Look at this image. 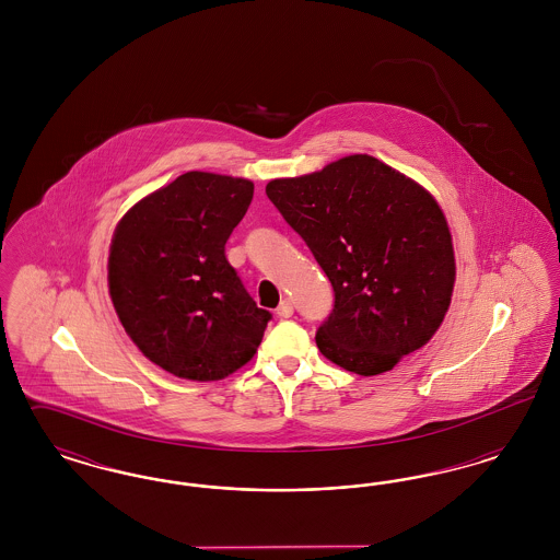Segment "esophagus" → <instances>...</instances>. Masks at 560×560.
<instances>
[{"instance_id":"1","label":"esophagus","mask_w":560,"mask_h":560,"mask_svg":"<svg viewBox=\"0 0 560 560\" xmlns=\"http://www.w3.org/2000/svg\"><path fill=\"white\" fill-rule=\"evenodd\" d=\"M277 315L281 317V319H290L293 315V302L290 298H285L281 304H279V308H277Z\"/></svg>"}]
</instances>
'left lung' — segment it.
<instances>
[{
  "mask_svg": "<svg viewBox=\"0 0 560 560\" xmlns=\"http://www.w3.org/2000/svg\"><path fill=\"white\" fill-rule=\"evenodd\" d=\"M268 199L334 288L320 354L359 375L393 370L424 347L452 302V233L434 197L370 155L277 178Z\"/></svg>",
  "mask_w": 560,
  "mask_h": 560,
  "instance_id": "left-lung-1",
  "label": "left lung"
}]
</instances>
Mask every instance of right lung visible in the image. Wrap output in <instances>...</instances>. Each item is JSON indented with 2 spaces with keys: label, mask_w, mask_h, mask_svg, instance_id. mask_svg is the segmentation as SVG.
<instances>
[{
  "label": "right lung",
  "mask_w": 560,
  "mask_h": 560,
  "mask_svg": "<svg viewBox=\"0 0 560 560\" xmlns=\"http://www.w3.org/2000/svg\"><path fill=\"white\" fill-rule=\"evenodd\" d=\"M252 197L245 178L187 172L117 224L110 300L133 345L161 370L222 380L260 347L272 315L256 306L224 254Z\"/></svg>",
  "instance_id": "obj_1"
}]
</instances>
